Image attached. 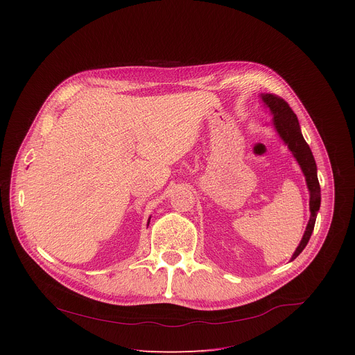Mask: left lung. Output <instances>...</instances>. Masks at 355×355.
Returning <instances> with one entry per match:
<instances>
[{"label": "left lung", "instance_id": "8db88e82", "mask_svg": "<svg viewBox=\"0 0 355 355\" xmlns=\"http://www.w3.org/2000/svg\"><path fill=\"white\" fill-rule=\"evenodd\" d=\"M263 99L274 115V126H275L277 132L279 133L282 140L288 144L289 150L292 151V155L297 160L303 174H305L308 188L311 192V200H309L311 219H309L306 232L300 240V244L297 245L296 251L292 256V260H295L303 251V248L306 247V244L312 236V232L315 229L316 216H318V212L320 208V185H319V180H318V168H316V163H315V159L312 155V150L300 133L297 118L293 114L292 108L288 105L286 101L275 94H266V95H263Z\"/></svg>", "mask_w": 355, "mask_h": 355}]
</instances>
